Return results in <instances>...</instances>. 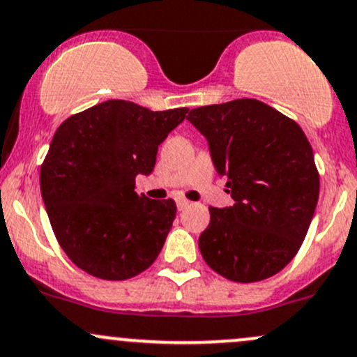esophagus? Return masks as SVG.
I'll use <instances>...</instances> for the list:
<instances>
[{
    "label": "esophagus",
    "mask_w": 357,
    "mask_h": 357,
    "mask_svg": "<svg viewBox=\"0 0 357 357\" xmlns=\"http://www.w3.org/2000/svg\"><path fill=\"white\" fill-rule=\"evenodd\" d=\"M190 204H191V202L186 200V198H178V200H176V205H178L179 210H185Z\"/></svg>",
    "instance_id": "34e87169"
}]
</instances>
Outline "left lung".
Listing matches in <instances>:
<instances>
[{
	"label": "left lung",
	"instance_id": "8db88e82",
	"mask_svg": "<svg viewBox=\"0 0 357 357\" xmlns=\"http://www.w3.org/2000/svg\"><path fill=\"white\" fill-rule=\"evenodd\" d=\"M188 119L208 140L234 204L208 207L202 257L241 284L280 272L301 248L320 195L313 149L294 119L257 99L195 107Z\"/></svg>",
	"mask_w": 357,
	"mask_h": 357
}]
</instances>
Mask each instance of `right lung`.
I'll return each mask as SVG.
<instances>
[{
  "label": "right lung",
  "instance_id": "right-lung-1",
  "mask_svg": "<svg viewBox=\"0 0 357 357\" xmlns=\"http://www.w3.org/2000/svg\"><path fill=\"white\" fill-rule=\"evenodd\" d=\"M186 112L106 100L56 130L40 166V191L52 232L78 268L126 280L155 261L176 204L138 195L135 178L152 172L159 145Z\"/></svg>",
  "mask_w": 357,
  "mask_h": 357
}]
</instances>
